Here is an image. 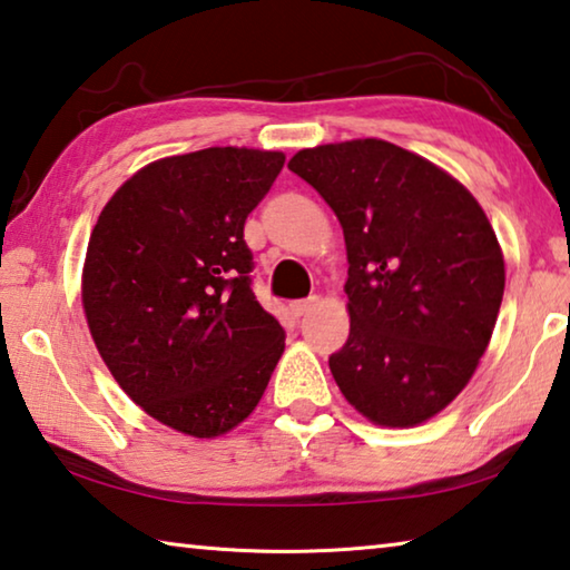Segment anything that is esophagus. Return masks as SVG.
<instances>
[{
  "instance_id": "obj_1",
  "label": "esophagus",
  "mask_w": 570,
  "mask_h": 570,
  "mask_svg": "<svg viewBox=\"0 0 570 570\" xmlns=\"http://www.w3.org/2000/svg\"><path fill=\"white\" fill-rule=\"evenodd\" d=\"M315 305H317V297L313 295V297H307V301H297V303H293V305H291V311H293V315H295V317H303V315L311 313Z\"/></svg>"
}]
</instances>
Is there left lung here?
<instances>
[{"instance_id":"1","label":"left lung","mask_w":570,"mask_h":570,"mask_svg":"<svg viewBox=\"0 0 570 570\" xmlns=\"http://www.w3.org/2000/svg\"><path fill=\"white\" fill-rule=\"evenodd\" d=\"M287 167L343 225L351 335L331 355L337 387L377 425L425 423L471 381L501 311L505 265L483 207L385 139L301 149Z\"/></svg>"}]
</instances>
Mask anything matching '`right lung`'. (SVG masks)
Wrapping results in <instances>:
<instances>
[{
    "label": "right lung",
    "mask_w": 570,
    "mask_h": 570,
    "mask_svg": "<svg viewBox=\"0 0 570 570\" xmlns=\"http://www.w3.org/2000/svg\"><path fill=\"white\" fill-rule=\"evenodd\" d=\"M283 153L207 147L147 165L99 213L82 305L119 387L155 421L193 438L255 411L285 331L253 293L245 219Z\"/></svg>",
    "instance_id": "obj_1"
}]
</instances>
